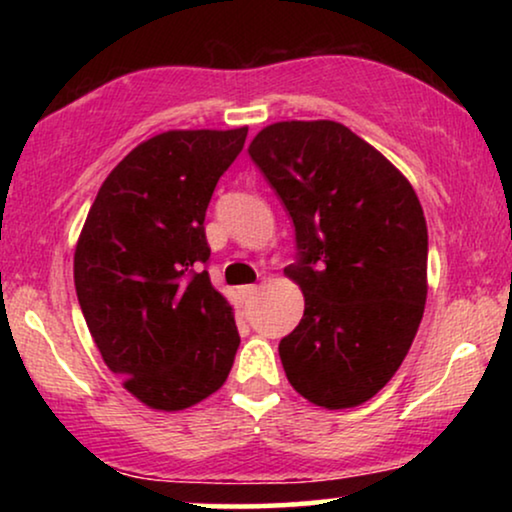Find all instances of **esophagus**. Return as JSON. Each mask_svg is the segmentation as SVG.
I'll return each mask as SVG.
<instances>
[{"label": "esophagus", "instance_id": "obj_1", "mask_svg": "<svg viewBox=\"0 0 512 512\" xmlns=\"http://www.w3.org/2000/svg\"><path fill=\"white\" fill-rule=\"evenodd\" d=\"M254 293H256V286H254V284L240 286V296H242V300H251V298H254Z\"/></svg>", "mask_w": 512, "mask_h": 512}]
</instances>
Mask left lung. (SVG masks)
<instances>
[{
  "label": "left lung",
  "instance_id": "left-lung-1",
  "mask_svg": "<svg viewBox=\"0 0 512 512\" xmlns=\"http://www.w3.org/2000/svg\"><path fill=\"white\" fill-rule=\"evenodd\" d=\"M249 156L296 230L305 312L279 342L291 387L314 405L354 408L401 366L426 303L429 235L410 181L335 121H284Z\"/></svg>",
  "mask_w": 512,
  "mask_h": 512
}]
</instances>
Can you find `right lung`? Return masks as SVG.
I'll return each instance as SVG.
<instances>
[{
  "label": "right lung",
  "mask_w": 512,
  "mask_h": 512,
  "mask_svg": "<svg viewBox=\"0 0 512 512\" xmlns=\"http://www.w3.org/2000/svg\"><path fill=\"white\" fill-rule=\"evenodd\" d=\"M247 128L146 139L97 193L74 254L76 296L104 363L156 410H184L226 382L240 347L209 279L205 214Z\"/></svg>",
  "instance_id": "add662e5"
}]
</instances>
